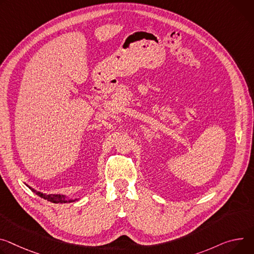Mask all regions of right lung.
Masks as SVG:
<instances>
[{
	"label": "right lung",
	"mask_w": 254,
	"mask_h": 254,
	"mask_svg": "<svg viewBox=\"0 0 254 254\" xmlns=\"http://www.w3.org/2000/svg\"><path fill=\"white\" fill-rule=\"evenodd\" d=\"M27 187H28V186H27ZM28 188H29L35 194L39 195L40 197H42V198H44V199H47V200H49V201H52V202H54V203H65V202H73V201L78 200V198H75V199L68 198L67 196L63 195V194H45V193H42V192H40V191L35 190L34 189H31L30 187H28Z\"/></svg>",
	"instance_id": "right-lung-1"
}]
</instances>
